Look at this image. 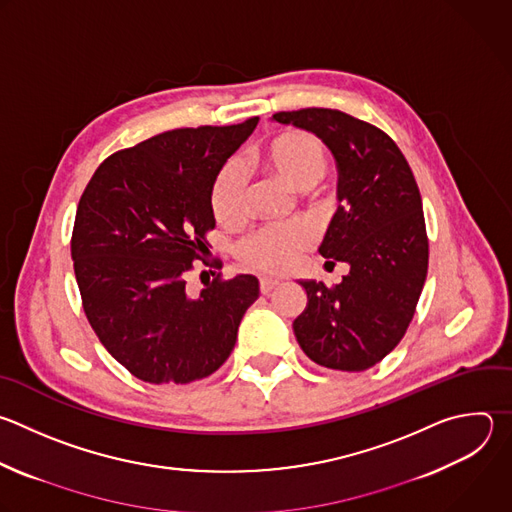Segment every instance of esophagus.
I'll list each match as a JSON object with an SVG mask.
<instances>
[{
    "label": "esophagus",
    "instance_id": "obj_1",
    "mask_svg": "<svg viewBox=\"0 0 512 512\" xmlns=\"http://www.w3.org/2000/svg\"><path fill=\"white\" fill-rule=\"evenodd\" d=\"M277 285H279V281L271 279V277H261V281H259V289L263 295H269Z\"/></svg>",
    "mask_w": 512,
    "mask_h": 512
}]
</instances>
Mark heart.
Segmentation results:
<instances>
[{"label": "heart", "mask_w": 512, "mask_h": 512, "mask_svg": "<svg viewBox=\"0 0 512 512\" xmlns=\"http://www.w3.org/2000/svg\"><path fill=\"white\" fill-rule=\"evenodd\" d=\"M267 170L287 181L297 191H309L327 173V150L323 142L305 130H287L275 136L263 150ZM247 175L239 162H227L211 191L213 215L223 225H237L247 217ZM311 245V233L301 223H275L243 237L235 253L245 267L261 273H285Z\"/></svg>", "instance_id": "b5f03b06"}]
</instances>
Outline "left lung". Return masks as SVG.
Segmentation results:
<instances>
[{
	"instance_id": "1",
	"label": "left lung",
	"mask_w": 512,
	"mask_h": 512,
	"mask_svg": "<svg viewBox=\"0 0 512 512\" xmlns=\"http://www.w3.org/2000/svg\"><path fill=\"white\" fill-rule=\"evenodd\" d=\"M273 118L317 134L333 152L339 207L319 253L350 265L339 285L299 281L307 307L293 321L295 337L315 364L364 372L400 344L426 281L428 235L414 173L384 130L342 110Z\"/></svg>"
}]
</instances>
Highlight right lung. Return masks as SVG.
Masks as SVG:
<instances>
[{
  "label": "right lung",
  "instance_id": "right-lung-1",
  "mask_svg": "<svg viewBox=\"0 0 512 512\" xmlns=\"http://www.w3.org/2000/svg\"><path fill=\"white\" fill-rule=\"evenodd\" d=\"M257 120L177 128L118 150L80 197L70 245L84 313L142 382L191 384L217 372L259 297L253 275L219 273L201 293L187 291L215 229V179Z\"/></svg>",
  "mask_w": 512,
  "mask_h": 512
}]
</instances>
